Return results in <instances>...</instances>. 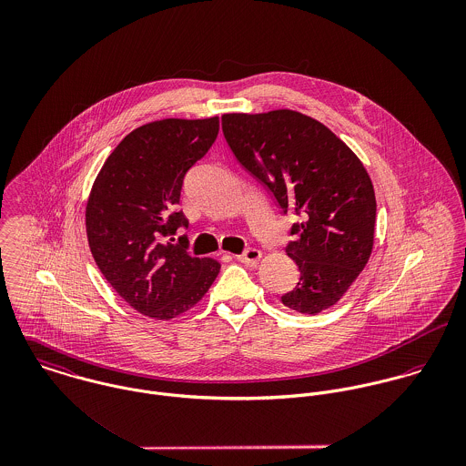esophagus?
Listing matches in <instances>:
<instances>
[{
	"label": "esophagus",
	"instance_id": "esophagus-1",
	"mask_svg": "<svg viewBox=\"0 0 466 466\" xmlns=\"http://www.w3.org/2000/svg\"><path fill=\"white\" fill-rule=\"evenodd\" d=\"M260 258H262V253H260L258 249H253V248L246 249L242 255H238V257H237V260H238V262L248 264V266H255Z\"/></svg>",
	"mask_w": 466,
	"mask_h": 466
}]
</instances>
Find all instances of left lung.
<instances>
[{"mask_svg": "<svg viewBox=\"0 0 466 466\" xmlns=\"http://www.w3.org/2000/svg\"><path fill=\"white\" fill-rule=\"evenodd\" d=\"M222 133L281 213L301 217L285 246L299 281L281 303L301 314L332 307L373 249L377 200L364 165L329 127L289 109L224 115Z\"/></svg>", "mask_w": 466, "mask_h": 466, "instance_id": "left-lung-1", "label": "left lung"}]
</instances>
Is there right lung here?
Returning a JSON list of instances; mask_svg holds the SVG:
<instances>
[{"instance_id":"obj_1","label":"right lung","mask_w":466,"mask_h":466,"mask_svg":"<svg viewBox=\"0 0 466 466\" xmlns=\"http://www.w3.org/2000/svg\"><path fill=\"white\" fill-rule=\"evenodd\" d=\"M218 118L159 120L127 134L106 159L86 208L87 240L111 287L137 312L172 319L192 309L220 264L172 244L187 172L206 156ZM170 238V241L166 238Z\"/></svg>"}]
</instances>
